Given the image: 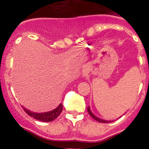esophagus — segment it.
Returning <instances> with one entry per match:
<instances>
[{
    "label": "esophagus",
    "instance_id": "1",
    "mask_svg": "<svg viewBox=\"0 0 149 149\" xmlns=\"http://www.w3.org/2000/svg\"><path fill=\"white\" fill-rule=\"evenodd\" d=\"M83 74H84V75H86V74H87V70H86V68H84V69H83Z\"/></svg>",
    "mask_w": 149,
    "mask_h": 149
}]
</instances>
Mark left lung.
I'll return each mask as SVG.
<instances>
[{"label": "left lung", "instance_id": "8db88e82", "mask_svg": "<svg viewBox=\"0 0 149 149\" xmlns=\"http://www.w3.org/2000/svg\"><path fill=\"white\" fill-rule=\"evenodd\" d=\"M87 111H88V113H89V115H90L91 116L93 117V118L95 119V120L98 121V122H102V123H108V122H109V121L103 120V119H99V118H98V117H96L95 115H93V113L91 112L90 108H89V107H87Z\"/></svg>", "mask_w": 149, "mask_h": 149}]
</instances>
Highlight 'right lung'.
<instances>
[{"mask_svg":"<svg viewBox=\"0 0 149 149\" xmlns=\"http://www.w3.org/2000/svg\"><path fill=\"white\" fill-rule=\"evenodd\" d=\"M23 109L29 116L33 117L34 119H37V120L42 121V122H51V121L56 119L60 116V114L61 113L62 110H63V105H62V104H60L55 110H52V111L47 112V113H33V112L27 110L24 107H23Z\"/></svg>","mask_w":149,"mask_h":149,"instance_id":"right-lung-1","label":"right lung"}]
</instances>
